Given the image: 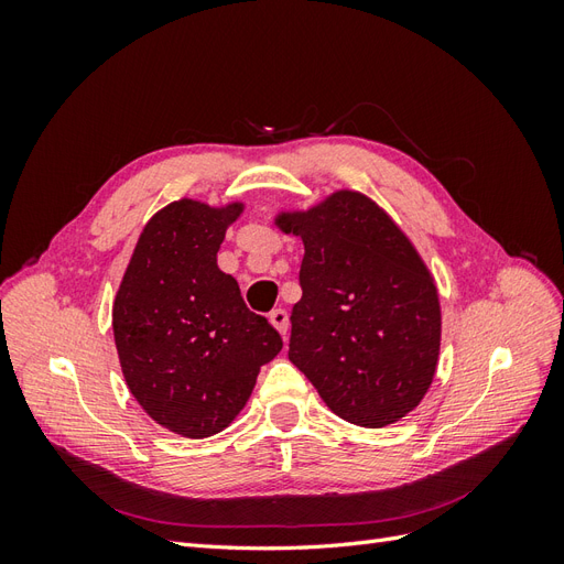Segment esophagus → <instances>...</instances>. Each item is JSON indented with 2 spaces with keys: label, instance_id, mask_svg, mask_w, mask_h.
<instances>
[{
  "label": "esophagus",
  "instance_id": "34e87169",
  "mask_svg": "<svg viewBox=\"0 0 564 564\" xmlns=\"http://www.w3.org/2000/svg\"><path fill=\"white\" fill-rule=\"evenodd\" d=\"M268 317H270L272 327H275L284 336L286 329H289V315H286V311L284 308H275V311H270Z\"/></svg>",
  "mask_w": 564,
  "mask_h": 564
}]
</instances>
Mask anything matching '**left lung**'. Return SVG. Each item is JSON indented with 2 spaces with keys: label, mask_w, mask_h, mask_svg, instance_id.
I'll use <instances>...</instances> for the list:
<instances>
[{
  "label": "left lung",
  "mask_w": 564,
  "mask_h": 564,
  "mask_svg": "<svg viewBox=\"0 0 564 564\" xmlns=\"http://www.w3.org/2000/svg\"><path fill=\"white\" fill-rule=\"evenodd\" d=\"M278 226L305 247L289 360L340 419L362 429L400 421L437 367L442 322L429 268L392 218L352 191L280 214Z\"/></svg>",
  "instance_id": "1"
}]
</instances>
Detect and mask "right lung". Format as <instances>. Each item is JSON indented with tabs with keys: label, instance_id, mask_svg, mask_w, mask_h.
<instances>
[{
	"label": "right lung",
	"instance_id": "right-lung-1",
	"mask_svg": "<svg viewBox=\"0 0 564 564\" xmlns=\"http://www.w3.org/2000/svg\"><path fill=\"white\" fill-rule=\"evenodd\" d=\"M242 204L178 199L148 220L112 305L115 346L131 395L183 437H209L247 404L256 377L282 350L216 265Z\"/></svg>",
	"mask_w": 564,
	"mask_h": 564
}]
</instances>
